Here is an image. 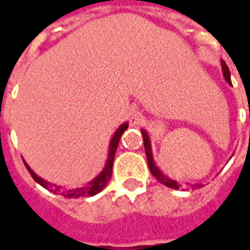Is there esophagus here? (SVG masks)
I'll return each instance as SVG.
<instances>
[{
	"mask_svg": "<svg viewBox=\"0 0 250 250\" xmlns=\"http://www.w3.org/2000/svg\"><path fill=\"white\" fill-rule=\"evenodd\" d=\"M140 120H142V115H140V112H138V111H133V112H130V115H129L130 125H138Z\"/></svg>",
	"mask_w": 250,
	"mask_h": 250,
	"instance_id": "obj_1",
	"label": "esophagus"
}]
</instances>
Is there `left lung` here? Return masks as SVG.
Wrapping results in <instances>:
<instances>
[{
    "instance_id": "1",
    "label": "left lung",
    "mask_w": 250,
    "mask_h": 250,
    "mask_svg": "<svg viewBox=\"0 0 250 250\" xmlns=\"http://www.w3.org/2000/svg\"><path fill=\"white\" fill-rule=\"evenodd\" d=\"M221 66H223V73H224L226 81L231 84V73H229L228 66L226 65V62L221 63ZM142 135H143V145H145V150H146L147 164H149L150 172L153 174V177L157 178V181L161 182L163 185H166V187L172 188V189H181V188H182V184H179V182L175 181V179H171V178H168L167 175H164V174L160 171V168L156 166V161H154V159H153V153H151V145H150L149 135H147V132H146L145 129H142ZM200 187H202L200 184H196V185H192V189H193V188H200Z\"/></svg>"
}]
</instances>
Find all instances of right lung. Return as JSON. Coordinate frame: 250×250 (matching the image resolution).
<instances>
[{"instance_id": "right-lung-1", "label": "right lung", "mask_w": 250, "mask_h": 250, "mask_svg": "<svg viewBox=\"0 0 250 250\" xmlns=\"http://www.w3.org/2000/svg\"><path fill=\"white\" fill-rule=\"evenodd\" d=\"M126 129H128V122L122 124L120 128L117 129V132L114 133V136H112V139H111L110 142V151H108V159H107V163H105V167H104V169L101 171L97 177L94 178L93 181H90L89 184H86L84 187L73 188V189H66V188L57 187V185H53V184H50V182L42 179L39 175H36L33 169L26 164V161H23L24 166L27 168V171L30 172V175L33 177L34 181H36L37 184H40L43 188H45V189H48L50 192H54V193L61 195V196L63 197H69V199L94 196V195H97L99 192H101V190L104 189V187L108 184V181H110L111 175H112V163H114V157H115V151H117V147H118V143H120L122 133Z\"/></svg>"}]
</instances>
